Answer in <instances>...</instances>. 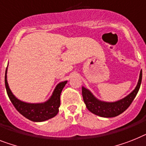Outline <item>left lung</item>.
Here are the masks:
<instances>
[{"label": "left lung", "mask_w": 146, "mask_h": 146, "mask_svg": "<svg viewBox=\"0 0 146 146\" xmlns=\"http://www.w3.org/2000/svg\"><path fill=\"white\" fill-rule=\"evenodd\" d=\"M142 82V70L139 73V80L135 89L127 96L121 99L113 102H104L98 99L92 92L84 86H82V96L86 107L91 113L104 118H112L122 113L131 105L135 98Z\"/></svg>", "instance_id": "1"}]
</instances>
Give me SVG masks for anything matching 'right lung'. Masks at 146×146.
Instances as JSON below:
<instances>
[{"label":"right lung","instance_id":"add662e5","mask_svg":"<svg viewBox=\"0 0 146 146\" xmlns=\"http://www.w3.org/2000/svg\"><path fill=\"white\" fill-rule=\"evenodd\" d=\"M7 68L5 73V86L7 95L15 109L25 118L36 122H40L54 117L58 113L60 106V95L67 80L60 82L56 86L48 99L41 103H28L15 97L11 91L7 81Z\"/></svg>","mask_w":146,"mask_h":146}]
</instances>
